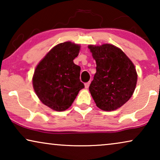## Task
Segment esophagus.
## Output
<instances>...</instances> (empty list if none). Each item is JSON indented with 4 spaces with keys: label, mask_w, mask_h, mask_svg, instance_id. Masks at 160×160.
<instances>
[{
    "label": "esophagus",
    "mask_w": 160,
    "mask_h": 160,
    "mask_svg": "<svg viewBox=\"0 0 160 160\" xmlns=\"http://www.w3.org/2000/svg\"><path fill=\"white\" fill-rule=\"evenodd\" d=\"M89 84H90V82L85 83V84H84L85 88H86V89H88V88H89Z\"/></svg>",
    "instance_id": "1"
}]
</instances>
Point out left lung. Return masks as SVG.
Returning <instances> with one entry per match:
<instances>
[{"label":"left lung","mask_w":160,"mask_h":160,"mask_svg":"<svg viewBox=\"0 0 160 160\" xmlns=\"http://www.w3.org/2000/svg\"><path fill=\"white\" fill-rule=\"evenodd\" d=\"M96 73L89 92L96 106L105 111L117 110L132 97L137 84L136 69L122 49L112 44L89 45Z\"/></svg>","instance_id":"left-lung-1"}]
</instances>
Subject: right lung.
Instances as JSON below:
<instances>
[{
	"mask_svg": "<svg viewBox=\"0 0 160 160\" xmlns=\"http://www.w3.org/2000/svg\"><path fill=\"white\" fill-rule=\"evenodd\" d=\"M79 50V45L70 41L59 43L36 68L32 76L34 91L52 110H66L84 87L79 78L81 68L73 62Z\"/></svg>",
	"mask_w": 160,
	"mask_h": 160,
	"instance_id": "obj_1",
	"label": "right lung"
}]
</instances>
